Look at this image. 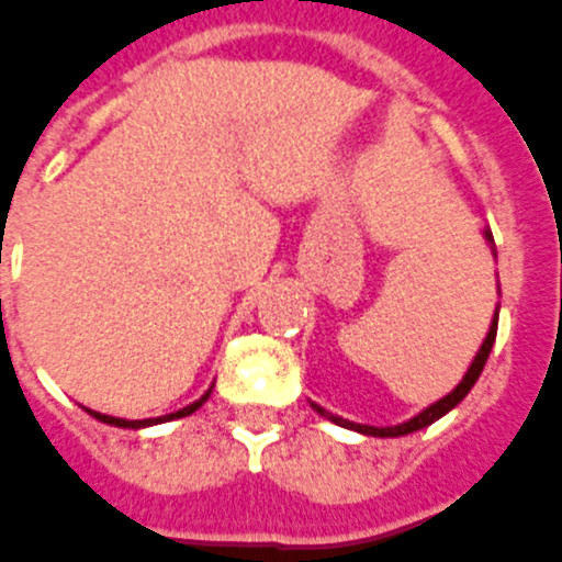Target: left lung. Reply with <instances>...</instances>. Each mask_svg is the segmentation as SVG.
<instances>
[{
  "label": "left lung",
  "mask_w": 562,
  "mask_h": 562,
  "mask_svg": "<svg viewBox=\"0 0 562 562\" xmlns=\"http://www.w3.org/2000/svg\"><path fill=\"white\" fill-rule=\"evenodd\" d=\"M485 239L491 241V254L497 257V251H494V236H491V231H485ZM494 338H497V314H494V323H491L488 335H485V341H482V347H479V353H476V359H473V366L467 368L464 380H461V383H458V386H454L452 392L446 395V398H440L437 404H431V407H425L419 416H413L411 422H401V425H395V428L356 425V422H347V419H341V416H331V413H326L323 407H317V404H311V407L321 413V416H326V419L335 422V425H341V428H353V431L371 434V437H404V434H413V431H419V428H428L431 422H437L440 416H446V413L452 411V407H458V404L464 401L467 392L476 386L479 374H482V368H485V362H488V353H491V347H494Z\"/></svg>",
  "instance_id": "left-lung-1"
}]
</instances>
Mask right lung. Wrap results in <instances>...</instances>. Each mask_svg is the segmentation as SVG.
<instances>
[{
  "instance_id": "1",
  "label": "right lung",
  "mask_w": 562,
  "mask_h": 562,
  "mask_svg": "<svg viewBox=\"0 0 562 562\" xmlns=\"http://www.w3.org/2000/svg\"><path fill=\"white\" fill-rule=\"evenodd\" d=\"M209 392H212V389H209ZM209 392L200 401H194V404H188V407H182V411L170 413V416H158V419H116V416H108V413H95V411H89V416H95L98 422H108V425H116V428H146V425H158V422L182 419V416H191V413H194L196 407H203V404H206Z\"/></svg>"
}]
</instances>
